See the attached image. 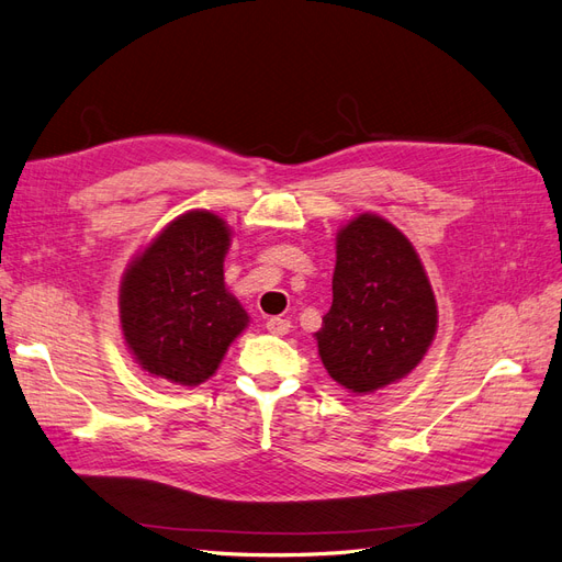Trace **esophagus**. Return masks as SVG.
<instances>
[{
	"instance_id": "obj_1",
	"label": "esophagus",
	"mask_w": 562,
	"mask_h": 562,
	"mask_svg": "<svg viewBox=\"0 0 562 562\" xmlns=\"http://www.w3.org/2000/svg\"><path fill=\"white\" fill-rule=\"evenodd\" d=\"M265 326H267V330L271 335H285L288 330H291V321L279 318V316H271V318H267Z\"/></svg>"
}]
</instances>
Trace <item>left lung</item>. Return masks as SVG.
<instances>
[{
	"mask_svg": "<svg viewBox=\"0 0 562 562\" xmlns=\"http://www.w3.org/2000/svg\"><path fill=\"white\" fill-rule=\"evenodd\" d=\"M436 300L413 244L363 213L337 234L333 304L316 333L328 375L353 394L405 378L436 335Z\"/></svg>",
	"mask_w": 562,
	"mask_h": 562,
	"instance_id": "1",
	"label": "left lung"
}]
</instances>
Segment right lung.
Wrapping results in <instances>:
<instances>
[{
  "label": "right lung",
  "instance_id": "add662e5",
  "mask_svg": "<svg viewBox=\"0 0 562 562\" xmlns=\"http://www.w3.org/2000/svg\"><path fill=\"white\" fill-rule=\"evenodd\" d=\"M229 229L209 211L176 217L126 269L119 318L149 375L182 386L206 382L248 314L225 288Z\"/></svg>",
  "mask_w": 562,
  "mask_h": 562
}]
</instances>
